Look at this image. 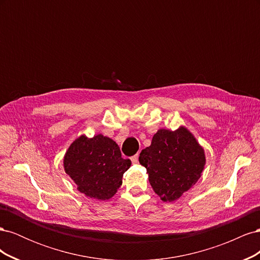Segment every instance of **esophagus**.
I'll list each match as a JSON object with an SVG mask.
<instances>
[{
    "label": "esophagus",
    "mask_w": 260,
    "mask_h": 260,
    "mask_svg": "<svg viewBox=\"0 0 260 260\" xmlns=\"http://www.w3.org/2000/svg\"><path fill=\"white\" fill-rule=\"evenodd\" d=\"M131 161H132V164H138L139 162V156L138 155L132 156L131 157Z\"/></svg>",
    "instance_id": "1"
}]
</instances>
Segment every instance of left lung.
<instances>
[{
	"label": "left lung",
	"mask_w": 260,
	"mask_h": 260,
	"mask_svg": "<svg viewBox=\"0 0 260 260\" xmlns=\"http://www.w3.org/2000/svg\"><path fill=\"white\" fill-rule=\"evenodd\" d=\"M139 161L146 168L149 183L160 200L174 202L198 182L206 159L192 133L181 127L157 131Z\"/></svg>",
	"instance_id": "1"
}]
</instances>
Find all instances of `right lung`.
I'll list each match as a JSON object with an SVG mask.
<instances>
[{
    "label": "right lung",
    "mask_w": 260,
    "mask_h": 260,
    "mask_svg": "<svg viewBox=\"0 0 260 260\" xmlns=\"http://www.w3.org/2000/svg\"><path fill=\"white\" fill-rule=\"evenodd\" d=\"M130 166L131 160L122 158L115 141L102 135L78 138L64 157L65 172L77 190L99 201L113 198Z\"/></svg>",
    "instance_id": "obj_1"
}]
</instances>
